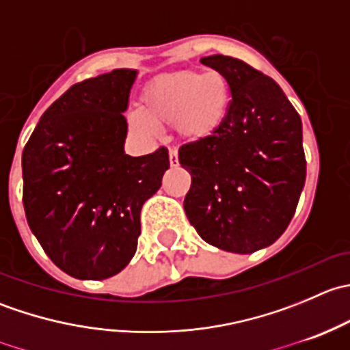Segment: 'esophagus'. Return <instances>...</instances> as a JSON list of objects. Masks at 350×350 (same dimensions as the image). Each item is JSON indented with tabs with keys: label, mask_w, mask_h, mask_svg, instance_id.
I'll list each match as a JSON object with an SVG mask.
<instances>
[{
	"label": "esophagus",
	"mask_w": 350,
	"mask_h": 350,
	"mask_svg": "<svg viewBox=\"0 0 350 350\" xmlns=\"http://www.w3.org/2000/svg\"><path fill=\"white\" fill-rule=\"evenodd\" d=\"M169 164H171L172 167H176V165H179V157H178V152H176L174 149L169 150Z\"/></svg>",
	"instance_id": "esophagus-1"
}]
</instances>
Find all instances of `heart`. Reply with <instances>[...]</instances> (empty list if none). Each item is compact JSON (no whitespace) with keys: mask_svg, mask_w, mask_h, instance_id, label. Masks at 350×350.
I'll use <instances>...</instances> for the list:
<instances>
[{"mask_svg":"<svg viewBox=\"0 0 350 350\" xmlns=\"http://www.w3.org/2000/svg\"><path fill=\"white\" fill-rule=\"evenodd\" d=\"M232 91L217 70L169 74L152 81L144 94V109H133L129 123L142 135H159V123L174 122L176 132L189 142L210 139L230 111Z\"/></svg>","mask_w":350,"mask_h":350,"instance_id":"obj_1","label":"heart"}]
</instances>
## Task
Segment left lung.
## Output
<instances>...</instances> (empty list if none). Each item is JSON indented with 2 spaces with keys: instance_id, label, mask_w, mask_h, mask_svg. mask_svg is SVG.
I'll use <instances>...</instances> for the list:
<instances>
[{
  "instance_id": "1",
  "label": "left lung",
  "mask_w": 350,
  "mask_h": 350,
  "mask_svg": "<svg viewBox=\"0 0 350 350\" xmlns=\"http://www.w3.org/2000/svg\"><path fill=\"white\" fill-rule=\"evenodd\" d=\"M200 62L227 77L232 103L217 133L179 149L191 174L186 217L210 245L256 252L283 235L305 186L301 118L276 81L241 59Z\"/></svg>"
}]
</instances>
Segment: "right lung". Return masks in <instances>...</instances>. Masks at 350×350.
Instances as JSON below:
<instances>
[{"label": "right lung", "instance_id": "obj_1", "mask_svg": "<svg viewBox=\"0 0 350 350\" xmlns=\"http://www.w3.org/2000/svg\"><path fill=\"white\" fill-rule=\"evenodd\" d=\"M135 69L74 84L40 116L22 154L28 227L77 280H107L135 256L140 210L169 169L167 149L125 154Z\"/></svg>", "mask_w": 350, "mask_h": 350}]
</instances>
